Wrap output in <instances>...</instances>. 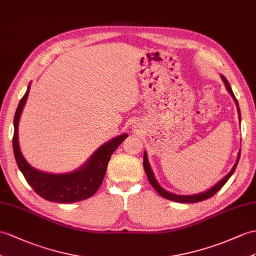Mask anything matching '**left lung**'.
Segmentation results:
<instances>
[{
    "mask_svg": "<svg viewBox=\"0 0 256 256\" xmlns=\"http://www.w3.org/2000/svg\"><path fill=\"white\" fill-rule=\"evenodd\" d=\"M222 81H224V84H225L228 92L230 93V94H232V96L234 100L236 108H238L239 120H241V114H240L239 104H238V101H236V96H234V92H232V86H230V84H229V82H228V80H227L225 77L222 76ZM239 158H240V151H239V153H238V158H236V162L234 163V167L232 168V170H230V172L227 174V175L220 180V182H218L214 186H212V188H210V190H208V191L202 192V193H198V194H192V196H178V194H174V193L168 192V191H166V190H164L163 188H162V186L158 184V182H156V179H155L154 174H153V172H152V170H151V166H150V164H148V160L146 152H144V154H143V167H144V170H146V176H148V179L150 184H152L153 188H154L155 190H156V192L158 193V194H160V196H163V198H167V200H170V201H174V202H179V203H196V202H201V201H204V200H208V198L213 196L217 191H220V190L222 188V186L228 182V179H229L230 177H232L234 172L236 170V165H238Z\"/></svg>",
    "mask_w": 256,
    "mask_h": 256,
    "instance_id": "obj_1",
    "label": "left lung"
}]
</instances>
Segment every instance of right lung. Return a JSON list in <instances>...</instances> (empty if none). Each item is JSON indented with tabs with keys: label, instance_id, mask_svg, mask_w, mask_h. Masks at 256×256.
Returning <instances> with one entry per match:
<instances>
[{
	"label": "right lung",
	"instance_id": "1",
	"mask_svg": "<svg viewBox=\"0 0 256 256\" xmlns=\"http://www.w3.org/2000/svg\"><path fill=\"white\" fill-rule=\"evenodd\" d=\"M30 84L18 104L14 117V136L13 150L18 168L27 182L36 193L48 201L58 203H74L91 198L101 186L108 164L112 154L118 146L127 138L128 134H124L104 143L91 155L86 163L77 170L68 174H48L34 170L24 160L18 142V124L24 103L29 94Z\"/></svg>",
	"mask_w": 256,
	"mask_h": 256
}]
</instances>
